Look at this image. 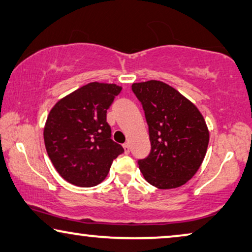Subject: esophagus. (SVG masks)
Returning <instances> with one entry per match:
<instances>
[{
	"label": "esophagus",
	"mask_w": 252,
	"mask_h": 252,
	"mask_svg": "<svg viewBox=\"0 0 252 252\" xmlns=\"http://www.w3.org/2000/svg\"><path fill=\"white\" fill-rule=\"evenodd\" d=\"M123 148H125V153L126 154H129L130 153V145L129 144L123 145Z\"/></svg>",
	"instance_id": "1"
}]
</instances>
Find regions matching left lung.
Segmentation results:
<instances>
[{"mask_svg":"<svg viewBox=\"0 0 252 252\" xmlns=\"http://www.w3.org/2000/svg\"><path fill=\"white\" fill-rule=\"evenodd\" d=\"M149 127L152 150L138 162L146 181L174 189L197 173L206 156L209 131L198 107L170 85L158 80L132 84Z\"/></svg>","mask_w":252,"mask_h":252,"instance_id":"8db88e82","label":"left lung"}]
</instances>
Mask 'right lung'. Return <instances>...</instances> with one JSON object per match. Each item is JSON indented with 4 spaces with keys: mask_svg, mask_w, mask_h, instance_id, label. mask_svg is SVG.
I'll return each instance as SVG.
<instances>
[{
    "mask_svg": "<svg viewBox=\"0 0 252 252\" xmlns=\"http://www.w3.org/2000/svg\"><path fill=\"white\" fill-rule=\"evenodd\" d=\"M121 86L90 82L56 103L44 126L46 152L55 170L71 185L89 188L103 182L125 152L111 139L106 112Z\"/></svg>",
    "mask_w": 252,
    "mask_h": 252,
    "instance_id": "right-lung-1",
    "label": "right lung"
}]
</instances>
